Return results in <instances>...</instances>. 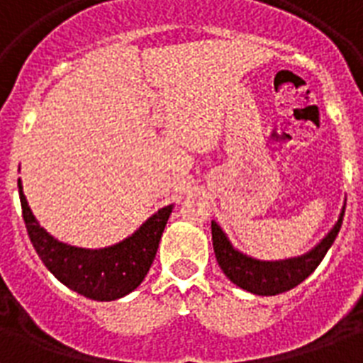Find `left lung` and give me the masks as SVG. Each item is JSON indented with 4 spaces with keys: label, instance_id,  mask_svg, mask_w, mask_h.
<instances>
[{
    "label": "left lung",
    "instance_id": "1",
    "mask_svg": "<svg viewBox=\"0 0 363 363\" xmlns=\"http://www.w3.org/2000/svg\"><path fill=\"white\" fill-rule=\"evenodd\" d=\"M343 215L345 205L339 213L337 222L326 233V238L316 247L311 248L309 252L296 256V258L275 259V262L256 259L252 256L239 252L230 242L224 230L213 220L211 232H213V248H215L216 262L224 271V275L247 292L256 294V296H277V294L288 292L294 286H298L299 282H303L318 267L322 258L326 256L328 248L332 247L337 238L341 224H343Z\"/></svg>",
    "mask_w": 363,
    "mask_h": 363
}]
</instances>
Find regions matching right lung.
Wrapping results in <instances>:
<instances>
[{"mask_svg":"<svg viewBox=\"0 0 363 363\" xmlns=\"http://www.w3.org/2000/svg\"><path fill=\"white\" fill-rule=\"evenodd\" d=\"M20 203L31 245L47 269L73 292L96 301H113L133 292L154 262L173 205L162 207L124 241L105 248H81L58 241L31 213L18 179Z\"/></svg>","mask_w":363,"mask_h":363,"instance_id":"1","label":"right lung"}]
</instances>
